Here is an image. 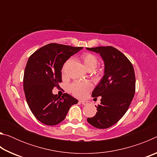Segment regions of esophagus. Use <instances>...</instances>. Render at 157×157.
<instances>
[{
  "label": "esophagus",
  "mask_w": 157,
  "mask_h": 157,
  "mask_svg": "<svg viewBox=\"0 0 157 157\" xmlns=\"http://www.w3.org/2000/svg\"><path fill=\"white\" fill-rule=\"evenodd\" d=\"M80 102H81L82 104L83 105H87L89 104V102H87V101H84V100H81Z\"/></svg>",
  "instance_id": "obj_1"
}]
</instances>
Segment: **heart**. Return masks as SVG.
<instances>
[{"label": "heart", "instance_id": "b5f03b06", "mask_svg": "<svg viewBox=\"0 0 157 157\" xmlns=\"http://www.w3.org/2000/svg\"><path fill=\"white\" fill-rule=\"evenodd\" d=\"M82 59L83 61V63L85 67L88 70H93L98 65V58L95 55L92 53L86 52L82 55ZM70 62V59L67 61L63 68V71L64 72L66 65ZM98 73H102V70H99L98 71ZM93 85L89 81H76L71 84L70 91L72 94L77 97L82 98L86 95L89 91L92 89Z\"/></svg>", "mask_w": 157, "mask_h": 157}]
</instances>
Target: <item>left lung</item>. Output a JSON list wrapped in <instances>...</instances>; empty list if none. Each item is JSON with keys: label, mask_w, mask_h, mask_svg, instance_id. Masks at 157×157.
Returning <instances> with one entry per match:
<instances>
[{"label": "left lung", "mask_w": 157, "mask_h": 157, "mask_svg": "<svg viewBox=\"0 0 157 157\" xmlns=\"http://www.w3.org/2000/svg\"><path fill=\"white\" fill-rule=\"evenodd\" d=\"M86 49L99 53L105 62L104 75L92 92L93 98L101 96V102L95 106L96 114L87 121L98 129L109 128L124 115L134 96V67L123 53L112 46Z\"/></svg>", "instance_id": "8db88e82"}]
</instances>
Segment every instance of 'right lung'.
Masks as SVG:
<instances>
[{
  "mask_svg": "<svg viewBox=\"0 0 157 157\" xmlns=\"http://www.w3.org/2000/svg\"><path fill=\"white\" fill-rule=\"evenodd\" d=\"M83 48L58 44L41 47L29 57L23 76L26 101L37 120L46 125H55L64 120L71 106L78 100L68 94L61 98L52 94L62 82L63 63Z\"/></svg>",
  "mask_w": 157,
  "mask_h": 157,
  "instance_id": "right-lung-1",
  "label": "right lung"
}]
</instances>
